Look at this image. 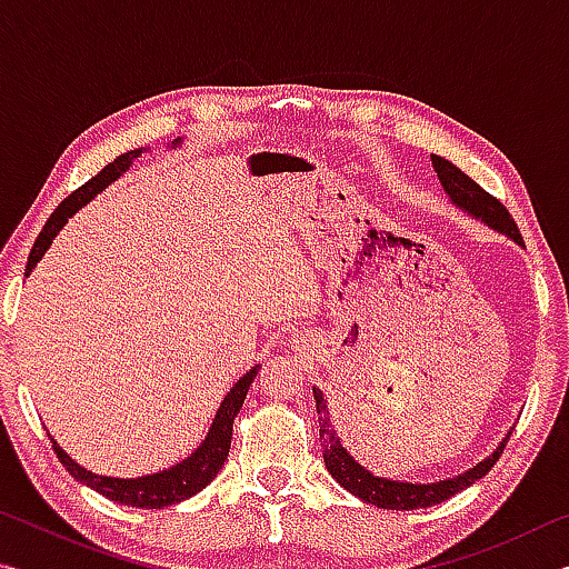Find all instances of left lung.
I'll list each match as a JSON object with an SVG mask.
<instances>
[{"instance_id": "1", "label": "left lung", "mask_w": 569, "mask_h": 569, "mask_svg": "<svg viewBox=\"0 0 569 569\" xmlns=\"http://www.w3.org/2000/svg\"><path fill=\"white\" fill-rule=\"evenodd\" d=\"M431 166H435V172L441 182V188L447 192V198L461 210V213L481 220V223L497 230V233L515 240L517 246H525L515 218L509 216V210L499 203L495 196H489L485 188H479L467 172H461L455 162L447 158L431 156ZM313 399H316V413H319V437L323 447V461H326V469H329V475L339 481L346 492H351L353 497H359L363 502L381 509H419V507L439 505L445 502V499L455 497L465 487L475 485L477 479L485 477L487 471L497 465L499 455L505 451L509 435H512V431H507V437L499 441V447L492 451V455L481 459L479 465H475L471 469L461 471L457 477L427 481V485H421V481L387 479V477H377L373 471L359 465V461L349 455V449L341 445V439L336 435L331 423L329 407H326L321 389L313 387Z\"/></svg>"}]
</instances>
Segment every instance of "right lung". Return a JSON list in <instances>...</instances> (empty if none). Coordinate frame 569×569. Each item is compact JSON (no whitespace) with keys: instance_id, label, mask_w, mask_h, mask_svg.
Listing matches in <instances>:
<instances>
[{"instance_id":"obj_1","label":"right lung","mask_w":569,"mask_h":569,"mask_svg":"<svg viewBox=\"0 0 569 569\" xmlns=\"http://www.w3.org/2000/svg\"><path fill=\"white\" fill-rule=\"evenodd\" d=\"M178 146H182L180 138L172 140L170 148H178ZM142 150L148 148L130 150L124 152V156L114 158L110 166H104L98 176L84 182L82 188H77L72 196H67L62 203L54 208V213L50 216V220H47L40 238L34 240V246L30 250V261H27L24 276H30L34 271V266L42 261L47 248L52 246V240L64 228L67 220H70L77 210L88 206L94 196H100V192L108 188L110 182L118 180L122 172H128L132 168V162L142 156ZM258 369H261L258 363L250 366V371H246L243 377L233 383V389L226 393V399L220 401V407L216 411L213 421H210V429L206 439L200 441V447L192 449L190 457L178 461V465H172L162 471H152V475H142L132 479L94 475V471L77 465V461L67 455L60 445H57L54 437H50V431H47V437H50L54 455L62 461L64 469L70 471L77 481H82V485H88L90 489H94V492L112 499V502L140 507V509H162V507L178 505L182 499L198 495L200 489H206L210 481L216 479L220 467L226 465L230 439H233V419L238 417L240 407H243L248 387L253 383Z\"/></svg>"}]
</instances>
